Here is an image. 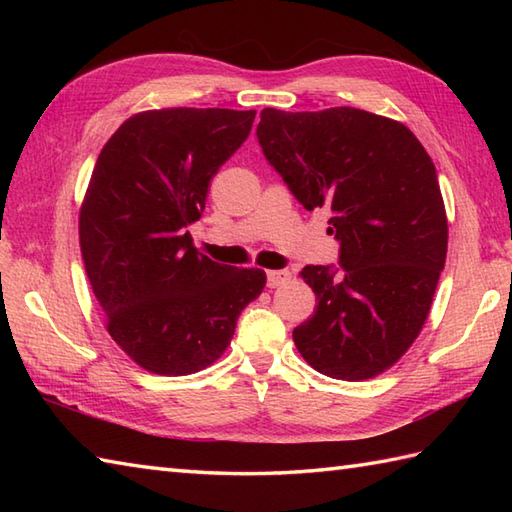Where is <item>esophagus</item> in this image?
<instances>
[{
    "label": "esophagus",
    "instance_id": "esophagus-1",
    "mask_svg": "<svg viewBox=\"0 0 512 512\" xmlns=\"http://www.w3.org/2000/svg\"><path fill=\"white\" fill-rule=\"evenodd\" d=\"M290 281L288 270H268L266 273V284L268 288H279Z\"/></svg>",
    "mask_w": 512,
    "mask_h": 512
}]
</instances>
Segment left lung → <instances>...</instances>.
I'll use <instances>...</instances> for the list:
<instances>
[{"instance_id": "8db88e82", "label": "left lung", "mask_w": 512, "mask_h": 512, "mask_svg": "<svg viewBox=\"0 0 512 512\" xmlns=\"http://www.w3.org/2000/svg\"><path fill=\"white\" fill-rule=\"evenodd\" d=\"M257 138L303 209L332 211L339 242V268L301 270L317 308L297 350L330 378L383 374L420 334L447 259L436 167L405 125L356 107H266Z\"/></svg>"}]
</instances>
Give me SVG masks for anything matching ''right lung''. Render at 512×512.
<instances>
[{
  "instance_id": "add662e5",
  "label": "right lung",
  "mask_w": 512,
  "mask_h": 512,
  "mask_svg": "<svg viewBox=\"0 0 512 512\" xmlns=\"http://www.w3.org/2000/svg\"><path fill=\"white\" fill-rule=\"evenodd\" d=\"M255 114L220 107L136 114L96 160L79 217L85 273L107 332L147 372L187 376L215 363L237 317L266 286L264 270L213 262L187 231Z\"/></svg>"
}]
</instances>
